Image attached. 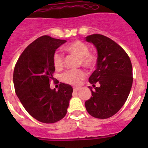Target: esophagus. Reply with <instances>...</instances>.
Listing matches in <instances>:
<instances>
[{
  "label": "esophagus",
  "instance_id": "obj_1",
  "mask_svg": "<svg viewBox=\"0 0 148 148\" xmlns=\"http://www.w3.org/2000/svg\"><path fill=\"white\" fill-rule=\"evenodd\" d=\"M80 89V87H74V91H79Z\"/></svg>",
  "mask_w": 148,
  "mask_h": 148
}]
</instances>
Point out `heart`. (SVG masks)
Here are the masks:
<instances>
[{
  "label": "heart",
  "mask_w": 148,
  "mask_h": 148,
  "mask_svg": "<svg viewBox=\"0 0 148 148\" xmlns=\"http://www.w3.org/2000/svg\"><path fill=\"white\" fill-rule=\"evenodd\" d=\"M64 49L69 53H73L78 56L79 64H82L86 68H92L96 63V57L93 53L89 51V47L84 42L75 41L67 44ZM53 66L59 70L64 66V55L59 51H56L53 55ZM86 71L83 69L68 70L61 75V80L69 84H79L81 81L85 78Z\"/></svg>",
  "instance_id": "heart-1"
}]
</instances>
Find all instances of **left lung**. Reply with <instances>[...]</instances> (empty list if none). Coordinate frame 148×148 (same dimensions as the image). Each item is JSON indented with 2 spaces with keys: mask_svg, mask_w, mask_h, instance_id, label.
Segmentation results:
<instances>
[{
  "mask_svg": "<svg viewBox=\"0 0 148 148\" xmlns=\"http://www.w3.org/2000/svg\"><path fill=\"white\" fill-rule=\"evenodd\" d=\"M97 51V68L89 78L92 97L85 102L86 111L92 117L107 119L124 105L132 85V66L124 49L110 38L101 34L85 37ZM99 82L100 86L94 84Z\"/></svg>",
  "mask_w": 148,
  "mask_h": 148,
  "instance_id": "obj_1",
  "label": "left lung"
}]
</instances>
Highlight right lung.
Instances as JSON below:
<instances>
[{
	"instance_id": "add662e5",
	"label": "right lung",
	"mask_w": 148,
	"mask_h": 148,
	"mask_svg": "<svg viewBox=\"0 0 148 148\" xmlns=\"http://www.w3.org/2000/svg\"><path fill=\"white\" fill-rule=\"evenodd\" d=\"M66 40L43 36L26 48L13 71L15 91L30 115L44 123H54L65 117L73 89L59 84L58 91L50 88L55 68L53 55Z\"/></svg>"
}]
</instances>
